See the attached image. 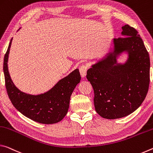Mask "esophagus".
I'll use <instances>...</instances> for the list:
<instances>
[{"instance_id":"esophagus-1","label":"esophagus","mask_w":153,"mask_h":153,"mask_svg":"<svg viewBox=\"0 0 153 153\" xmlns=\"http://www.w3.org/2000/svg\"><path fill=\"white\" fill-rule=\"evenodd\" d=\"M87 69H88V67L85 66V65H83V66H81V67H80V68H79L80 74H81V76L82 77V78L85 77L86 74H87Z\"/></svg>"}]
</instances>
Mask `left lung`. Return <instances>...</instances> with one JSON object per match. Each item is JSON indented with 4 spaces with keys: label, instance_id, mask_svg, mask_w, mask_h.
I'll use <instances>...</instances> for the list:
<instances>
[{
    "label": "left lung",
    "instance_id": "1",
    "mask_svg": "<svg viewBox=\"0 0 153 153\" xmlns=\"http://www.w3.org/2000/svg\"><path fill=\"white\" fill-rule=\"evenodd\" d=\"M123 37L112 40L113 48L87 72L94 91V106L108 119L126 117L138 108L146 96L150 82V57L137 31L122 27ZM128 54L124 64L118 57Z\"/></svg>",
    "mask_w": 153,
    "mask_h": 153
}]
</instances>
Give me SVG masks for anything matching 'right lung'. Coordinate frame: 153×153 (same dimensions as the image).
Returning a JSON list of instances; mask_svg holds the SVG:
<instances>
[{
  "instance_id": "right-lung-1",
  "label": "right lung",
  "mask_w": 153,
  "mask_h": 153,
  "mask_svg": "<svg viewBox=\"0 0 153 153\" xmlns=\"http://www.w3.org/2000/svg\"><path fill=\"white\" fill-rule=\"evenodd\" d=\"M12 39L4 55L3 63L5 86L11 103L17 111L34 121L53 124L62 121L68 111L72 92L81 81L79 69H75L59 80L45 93L35 96L22 92L12 81L8 70L7 62Z\"/></svg>"
}]
</instances>
